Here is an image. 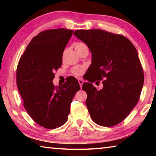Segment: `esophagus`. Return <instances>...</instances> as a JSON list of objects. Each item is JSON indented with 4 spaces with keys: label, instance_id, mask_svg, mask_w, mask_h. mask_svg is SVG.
<instances>
[{
    "label": "esophagus",
    "instance_id": "esophagus-1",
    "mask_svg": "<svg viewBox=\"0 0 156 156\" xmlns=\"http://www.w3.org/2000/svg\"><path fill=\"white\" fill-rule=\"evenodd\" d=\"M78 80V83H79V84H80V87L82 88V86H83V83H84L83 80V79H82V78H79Z\"/></svg>",
    "mask_w": 156,
    "mask_h": 156
}]
</instances>
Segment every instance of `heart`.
Segmentation results:
<instances>
[{
  "label": "heart",
  "mask_w": 156,
  "mask_h": 156,
  "mask_svg": "<svg viewBox=\"0 0 156 156\" xmlns=\"http://www.w3.org/2000/svg\"><path fill=\"white\" fill-rule=\"evenodd\" d=\"M84 45H85V44L83 43H76V49L78 48V47L84 46ZM84 69L83 67H81V66H76V67H75L73 69V74L77 75V76L81 75L82 73L84 72Z\"/></svg>",
  "instance_id": "1"
}]
</instances>
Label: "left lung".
Masks as SVG:
<instances>
[{"label": "left lung", "mask_w": 156, "mask_h": 156, "mask_svg": "<svg viewBox=\"0 0 156 156\" xmlns=\"http://www.w3.org/2000/svg\"><path fill=\"white\" fill-rule=\"evenodd\" d=\"M91 53L89 73L102 81L98 90L90 83L83 89L86 105L94 122L112 126L125 119L138 103L144 84V73L138 51L131 42L120 34L101 30H76L73 33ZM96 83H99L97 81Z\"/></svg>", "instance_id": "8db88e82"}]
</instances>
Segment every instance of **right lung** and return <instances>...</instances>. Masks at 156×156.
I'll list each match as a JSON object with an SVG mask.
<instances>
[{
	"label": "right lung",
	"mask_w": 156,
	"mask_h": 156,
	"mask_svg": "<svg viewBox=\"0 0 156 156\" xmlns=\"http://www.w3.org/2000/svg\"><path fill=\"white\" fill-rule=\"evenodd\" d=\"M73 31L54 29L34 37L20 57L16 82L23 105L41 126L56 129L67 122L70 105L80 85L75 78L55 87L54 72L61 67L62 54Z\"/></svg>",
	"instance_id": "right-lung-1"
}]
</instances>
